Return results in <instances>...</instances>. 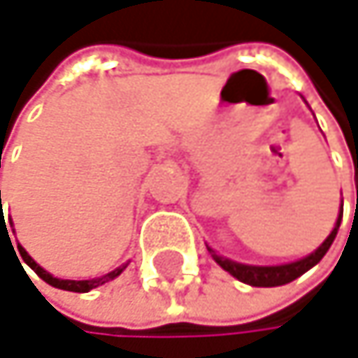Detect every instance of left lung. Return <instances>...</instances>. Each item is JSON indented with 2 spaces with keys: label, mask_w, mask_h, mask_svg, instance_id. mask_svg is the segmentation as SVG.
I'll use <instances>...</instances> for the list:
<instances>
[{
  "label": "left lung",
  "mask_w": 358,
  "mask_h": 358,
  "mask_svg": "<svg viewBox=\"0 0 358 358\" xmlns=\"http://www.w3.org/2000/svg\"><path fill=\"white\" fill-rule=\"evenodd\" d=\"M340 222H342V212L338 216V222L334 227V231L329 234V238L312 252L308 255L306 259H299L295 263H287V265H271V267H263V265H244V263H236V261H229V259H222L218 257L210 246L208 250L212 252L214 261L224 269L229 271L234 278H238L240 282H246L250 287H282V285H289L293 282L295 278H299L301 273H306L308 269H312L324 255L327 250L334 244L336 236H338V229H340Z\"/></svg>",
  "instance_id": "1"
}]
</instances>
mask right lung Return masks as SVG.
<instances>
[{
	"mask_svg": "<svg viewBox=\"0 0 358 358\" xmlns=\"http://www.w3.org/2000/svg\"><path fill=\"white\" fill-rule=\"evenodd\" d=\"M0 208H1V193H0ZM12 244V242H10ZM18 252H20V257H22V261L27 263L44 282H48L50 287H55V289H63V291H73V293H89L91 289H95V287H101V285H106V282H110V280H114L116 275H120V271L124 269V265L122 267H116L114 271H110V273H106V275H101V278H95V280H61V278H55V275H50L44 267H40L29 255H27V250H24L22 246H18Z\"/></svg>",
	"mask_w": 358,
	"mask_h": 358,
	"instance_id": "right-lung-1",
	"label": "right lung"
}]
</instances>
